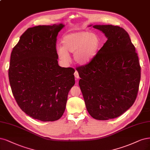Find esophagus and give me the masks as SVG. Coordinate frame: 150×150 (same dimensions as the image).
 <instances>
[{"label": "esophagus", "mask_w": 150, "mask_h": 150, "mask_svg": "<svg viewBox=\"0 0 150 150\" xmlns=\"http://www.w3.org/2000/svg\"><path fill=\"white\" fill-rule=\"evenodd\" d=\"M74 76H75V77L76 79H79V73H78V72H77V71H75V73H74Z\"/></svg>", "instance_id": "1"}]
</instances>
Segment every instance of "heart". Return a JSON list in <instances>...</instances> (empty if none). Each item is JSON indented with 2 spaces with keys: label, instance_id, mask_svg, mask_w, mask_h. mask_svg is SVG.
<instances>
[{
  "label": "heart",
  "instance_id": "heart-1",
  "mask_svg": "<svg viewBox=\"0 0 150 150\" xmlns=\"http://www.w3.org/2000/svg\"><path fill=\"white\" fill-rule=\"evenodd\" d=\"M61 46L56 48L58 58L64 63L69 61V53H73V60L79 65H86L95 58L100 50L101 40L94 32L78 31L65 35Z\"/></svg>",
  "mask_w": 150,
  "mask_h": 150
}]
</instances>
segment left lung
Instances as JSON below:
<instances>
[{
    "label": "left lung",
    "instance_id": "left-lung-1",
    "mask_svg": "<svg viewBox=\"0 0 150 150\" xmlns=\"http://www.w3.org/2000/svg\"><path fill=\"white\" fill-rule=\"evenodd\" d=\"M93 27L104 33L107 40L91 63L76 70L87 111L96 120H107L120 116L135 102L140 66L124 29L112 25Z\"/></svg>",
    "mask_w": 150,
    "mask_h": 150
}]
</instances>
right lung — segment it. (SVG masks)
<instances>
[{
    "mask_svg": "<svg viewBox=\"0 0 150 150\" xmlns=\"http://www.w3.org/2000/svg\"><path fill=\"white\" fill-rule=\"evenodd\" d=\"M63 23L28 28L10 56L8 78L20 108L34 119L57 120L75 84L72 68L58 65L56 37Z\"/></svg>",
    "mask_w": 150,
    "mask_h": 150,
    "instance_id": "1",
    "label": "right lung"
}]
</instances>
